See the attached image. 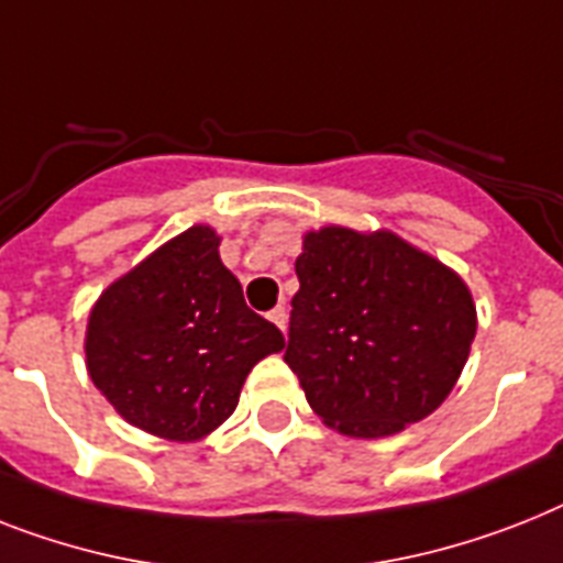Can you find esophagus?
I'll return each instance as SVG.
<instances>
[{
    "label": "esophagus",
    "mask_w": 563,
    "mask_h": 563,
    "mask_svg": "<svg viewBox=\"0 0 563 563\" xmlns=\"http://www.w3.org/2000/svg\"><path fill=\"white\" fill-rule=\"evenodd\" d=\"M268 321H272L277 329H283V332H286V323H289V312H286L283 306H274L272 312H268Z\"/></svg>",
    "instance_id": "1"
}]
</instances>
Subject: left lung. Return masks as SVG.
<instances>
[{
    "label": "left lung",
    "instance_id": "8db88e82",
    "mask_svg": "<svg viewBox=\"0 0 563 563\" xmlns=\"http://www.w3.org/2000/svg\"><path fill=\"white\" fill-rule=\"evenodd\" d=\"M295 272L283 358L329 428L378 440L440 408L477 332L460 274L390 231L341 225L309 231Z\"/></svg>",
    "mask_w": 563,
    "mask_h": 563
}]
</instances>
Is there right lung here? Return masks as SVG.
I'll return each instance as SVG.
<instances>
[{"label":"right lung","mask_w":563,"mask_h":563,"mask_svg":"<svg viewBox=\"0 0 563 563\" xmlns=\"http://www.w3.org/2000/svg\"><path fill=\"white\" fill-rule=\"evenodd\" d=\"M283 346L222 266L217 231L194 225L98 297L86 367L126 422L194 442L234 413L251 367Z\"/></svg>","instance_id":"right-lung-1"}]
</instances>
